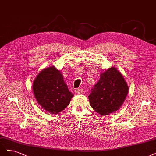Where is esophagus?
<instances>
[{"instance_id":"esophagus-1","label":"esophagus","mask_w":156,"mask_h":156,"mask_svg":"<svg viewBox=\"0 0 156 156\" xmlns=\"http://www.w3.org/2000/svg\"><path fill=\"white\" fill-rule=\"evenodd\" d=\"M75 92H76L77 94H83L84 90L82 88H77V89H76V90H75Z\"/></svg>"}]
</instances>
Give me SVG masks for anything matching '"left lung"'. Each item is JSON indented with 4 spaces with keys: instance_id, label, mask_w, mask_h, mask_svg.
Returning a JSON list of instances; mask_svg holds the SVG:
<instances>
[{
    "instance_id": "1",
    "label": "left lung",
    "mask_w": 156,
    "mask_h": 156,
    "mask_svg": "<svg viewBox=\"0 0 156 156\" xmlns=\"http://www.w3.org/2000/svg\"><path fill=\"white\" fill-rule=\"evenodd\" d=\"M128 87L122 74L115 67L101 73L100 79L89 95L92 108L102 115L117 111L124 103Z\"/></svg>"
}]
</instances>
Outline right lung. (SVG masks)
I'll use <instances>...</instances> for the list:
<instances>
[{"instance_id": "add662e5", "label": "right lung", "mask_w": 156, "mask_h": 156, "mask_svg": "<svg viewBox=\"0 0 156 156\" xmlns=\"http://www.w3.org/2000/svg\"><path fill=\"white\" fill-rule=\"evenodd\" d=\"M33 91L42 108L53 114L65 109L73 96L64 83L62 74L55 66L42 69L37 75Z\"/></svg>"}]
</instances>
